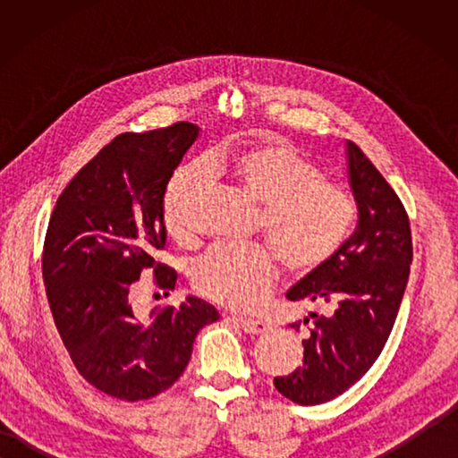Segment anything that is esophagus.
Segmentation results:
<instances>
[{"label": "esophagus", "instance_id": "esophagus-1", "mask_svg": "<svg viewBox=\"0 0 458 458\" xmlns=\"http://www.w3.org/2000/svg\"><path fill=\"white\" fill-rule=\"evenodd\" d=\"M238 325L242 327V330H246L250 335H264L269 330V323L259 318H236Z\"/></svg>", "mask_w": 458, "mask_h": 458}]
</instances>
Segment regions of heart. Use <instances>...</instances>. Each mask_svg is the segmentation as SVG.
Listing matches in <instances>:
<instances>
[{
  "instance_id": "obj_1",
  "label": "heart",
  "mask_w": 458,
  "mask_h": 458,
  "mask_svg": "<svg viewBox=\"0 0 458 458\" xmlns=\"http://www.w3.org/2000/svg\"><path fill=\"white\" fill-rule=\"evenodd\" d=\"M200 163L173 173L163 194V220L169 236H194L189 204L214 177L234 182L261 202L259 226L274 250L264 244L216 246L191 269L192 287L202 297L230 309L258 307L279 274V261L295 276L323 267L343 248L356 220V200L343 184L284 140H264L222 148Z\"/></svg>"
}]
</instances>
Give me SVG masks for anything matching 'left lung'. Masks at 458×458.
<instances>
[{"mask_svg":"<svg viewBox=\"0 0 458 458\" xmlns=\"http://www.w3.org/2000/svg\"><path fill=\"white\" fill-rule=\"evenodd\" d=\"M348 174L358 204L354 234L333 259L287 291L289 301L333 309L328 317L310 313L315 323L303 340V368L274 379L277 392L299 405L335 400L372 368L392 333L410 277V216L390 182L352 141Z\"/></svg>","mask_w":458,"mask_h":458,"instance_id":"obj_1","label":"left lung"}]
</instances>
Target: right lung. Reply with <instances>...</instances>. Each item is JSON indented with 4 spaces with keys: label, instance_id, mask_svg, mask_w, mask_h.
Here are the masks:
<instances>
[{
    "label": "right lung",
    "instance_id": "1",
    "mask_svg": "<svg viewBox=\"0 0 458 458\" xmlns=\"http://www.w3.org/2000/svg\"><path fill=\"white\" fill-rule=\"evenodd\" d=\"M199 128L177 122L120 133L76 173L58 197L43 246V281L58 335L76 369L115 400H151L177 382L192 343L216 309L197 297L135 317V281L153 271L169 295L174 269L165 248L163 194Z\"/></svg>",
    "mask_w": 458,
    "mask_h": 458
}]
</instances>
